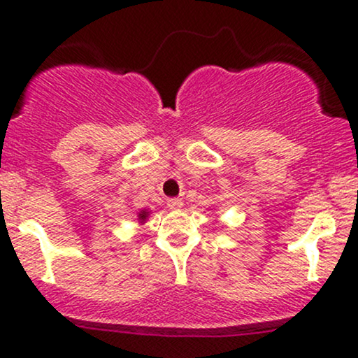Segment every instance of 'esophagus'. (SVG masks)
Wrapping results in <instances>:
<instances>
[{
	"label": "esophagus",
	"mask_w": 358,
	"mask_h": 358,
	"mask_svg": "<svg viewBox=\"0 0 358 358\" xmlns=\"http://www.w3.org/2000/svg\"><path fill=\"white\" fill-rule=\"evenodd\" d=\"M166 205L171 208V210H178V208L183 207V200L182 199H168Z\"/></svg>",
	"instance_id": "1"
}]
</instances>
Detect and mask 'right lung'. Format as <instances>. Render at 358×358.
<instances>
[{
    "mask_svg": "<svg viewBox=\"0 0 358 358\" xmlns=\"http://www.w3.org/2000/svg\"><path fill=\"white\" fill-rule=\"evenodd\" d=\"M146 217H148V212L146 210H143L141 213H139V219H141V220H145Z\"/></svg>",
    "mask_w": 358,
    "mask_h": 358,
    "instance_id": "1",
    "label": "right lung"
}]
</instances>
